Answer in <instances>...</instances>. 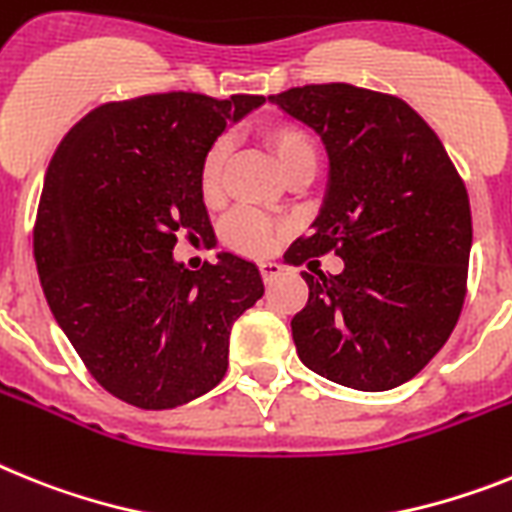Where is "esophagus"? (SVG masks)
I'll return each mask as SVG.
<instances>
[{
	"label": "esophagus",
	"mask_w": 512,
	"mask_h": 512,
	"mask_svg": "<svg viewBox=\"0 0 512 512\" xmlns=\"http://www.w3.org/2000/svg\"><path fill=\"white\" fill-rule=\"evenodd\" d=\"M283 273V265L278 263H260V276L265 283H273Z\"/></svg>",
	"instance_id": "1"
}]
</instances>
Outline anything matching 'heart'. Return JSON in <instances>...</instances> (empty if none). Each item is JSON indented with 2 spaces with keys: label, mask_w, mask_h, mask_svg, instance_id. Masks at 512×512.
Wrapping results in <instances>:
<instances>
[{
  "label": "heart",
  "mask_w": 512,
  "mask_h": 512,
  "mask_svg": "<svg viewBox=\"0 0 512 512\" xmlns=\"http://www.w3.org/2000/svg\"><path fill=\"white\" fill-rule=\"evenodd\" d=\"M260 140L270 150V156L286 179H296V176L312 179L315 176L317 166H320V150L304 127L294 122H268L260 127ZM226 163H229V143L221 137V140L210 143L203 163H200V192H203L205 203H216L221 197ZM281 234L283 226L249 208L234 210L221 229L223 244L239 255L249 257L268 255Z\"/></svg>",
  "instance_id": "heart-1"
}]
</instances>
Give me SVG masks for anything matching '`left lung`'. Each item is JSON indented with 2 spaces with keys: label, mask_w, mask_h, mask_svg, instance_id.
I'll list each match as a JSON object with an SVG mask.
<instances>
[{
  "label": "left lung",
  "mask_w": 512,
  "mask_h": 512,
  "mask_svg": "<svg viewBox=\"0 0 512 512\" xmlns=\"http://www.w3.org/2000/svg\"><path fill=\"white\" fill-rule=\"evenodd\" d=\"M309 124L330 156L315 231L286 265H309V299L291 320L299 359L317 375L380 393L419 375L461 317L471 208L440 137L409 103L346 83L268 96ZM336 251L338 277L317 256Z\"/></svg>",
  "instance_id": "8db88e82"
}]
</instances>
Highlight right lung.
I'll use <instances>...</instances> for the list:
<instances>
[{"label": "right lung", "instance_id": "obj_1", "mask_svg": "<svg viewBox=\"0 0 512 512\" xmlns=\"http://www.w3.org/2000/svg\"><path fill=\"white\" fill-rule=\"evenodd\" d=\"M263 96L150 93L109 101L62 137L46 169L33 255L46 302L90 377L137 409H174L229 369L231 325L263 296L223 252L187 270L176 236L213 242L200 163Z\"/></svg>", "mask_w": 512, "mask_h": 512}]
</instances>
